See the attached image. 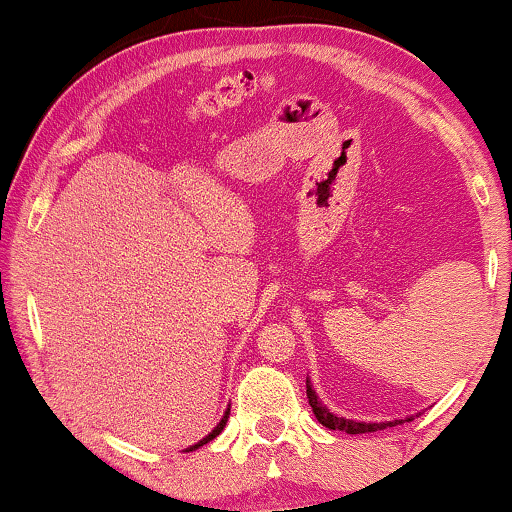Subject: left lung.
Instances as JSON below:
<instances>
[{"mask_svg": "<svg viewBox=\"0 0 512 512\" xmlns=\"http://www.w3.org/2000/svg\"><path fill=\"white\" fill-rule=\"evenodd\" d=\"M307 401H310V408L314 412V417L319 419V424H324L326 429H333V431H345V433H373V431H382L387 429V426H394L396 422H389V424H366V422H349V419H342V417H335L333 412H328L324 405L317 401V394L312 391V384L307 382ZM410 422V419H408ZM401 424V422H398Z\"/></svg>", "mask_w": 512, "mask_h": 512, "instance_id": "left-lung-1", "label": "left lung"}]
</instances>
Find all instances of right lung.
Instances as JSON below:
<instances>
[{
  "instance_id": "right-lung-1",
  "label": "right lung",
  "mask_w": 512,
  "mask_h": 512,
  "mask_svg": "<svg viewBox=\"0 0 512 512\" xmlns=\"http://www.w3.org/2000/svg\"><path fill=\"white\" fill-rule=\"evenodd\" d=\"M228 415H230V412H226V415H223V419H221V422H219V426H216V429L212 431V433H209V436L207 438H202L200 440V443L198 445H193V447H188V452H193V450H198V447H202V445H207L209 443V440H214L216 436H219V433L223 431V426H226V422H228Z\"/></svg>"
}]
</instances>
